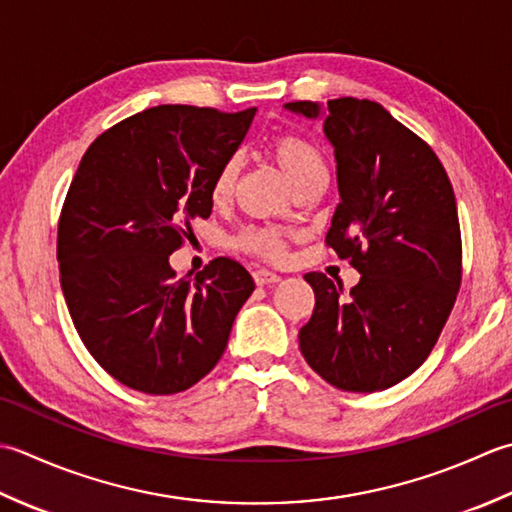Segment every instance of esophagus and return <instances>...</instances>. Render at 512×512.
Returning <instances> with one entry per match:
<instances>
[{
  "label": "esophagus",
  "mask_w": 512,
  "mask_h": 512,
  "mask_svg": "<svg viewBox=\"0 0 512 512\" xmlns=\"http://www.w3.org/2000/svg\"><path fill=\"white\" fill-rule=\"evenodd\" d=\"M254 280H256V285H274V283H278L280 280V276L276 274V271H269V269H256L254 271Z\"/></svg>",
  "instance_id": "esophagus-1"
}]
</instances>
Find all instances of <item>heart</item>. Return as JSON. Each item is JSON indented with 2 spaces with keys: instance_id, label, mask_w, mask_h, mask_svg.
<instances>
[{
  "instance_id": "b5f03b06",
  "label": "heart",
  "mask_w": 512,
  "mask_h": 512,
  "mask_svg": "<svg viewBox=\"0 0 512 512\" xmlns=\"http://www.w3.org/2000/svg\"><path fill=\"white\" fill-rule=\"evenodd\" d=\"M269 154L276 165L283 170L285 179L294 190L300 187L320 183L325 179V159L318 150L316 143L300 137V134H278L269 143ZM241 174V156L232 154L221 163V168L216 170V176L212 181V201L225 203L234 192V185ZM234 245L243 249L247 254H254L258 258L278 260L285 254L287 247V232L274 225L263 227H245L241 234L234 238Z\"/></svg>"
}]
</instances>
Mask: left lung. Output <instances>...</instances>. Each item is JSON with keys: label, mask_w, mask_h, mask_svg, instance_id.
I'll return each instance as SVG.
<instances>
[{"label": "left lung", "mask_w": 512, "mask_h": 512, "mask_svg": "<svg viewBox=\"0 0 512 512\" xmlns=\"http://www.w3.org/2000/svg\"><path fill=\"white\" fill-rule=\"evenodd\" d=\"M285 108L320 117L314 101ZM327 139L340 203L325 243L360 271L344 294L320 271L305 280L314 314L300 351L331 387L389 389L429 358L462 283V234L453 185L431 145L369 99L327 101Z\"/></svg>", "instance_id": "left-lung-1"}]
</instances>
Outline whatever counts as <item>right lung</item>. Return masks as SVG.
Segmentation results:
<instances>
[{
	"label": "right lung",
	"instance_id": "obj_1",
	"mask_svg": "<svg viewBox=\"0 0 512 512\" xmlns=\"http://www.w3.org/2000/svg\"><path fill=\"white\" fill-rule=\"evenodd\" d=\"M256 108L156 106L90 143L59 216L61 289L90 356L125 387L190 389L210 373L254 280L214 258L194 280L170 254L212 214V181Z\"/></svg>",
	"mask_w": 512,
	"mask_h": 512
}]
</instances>
